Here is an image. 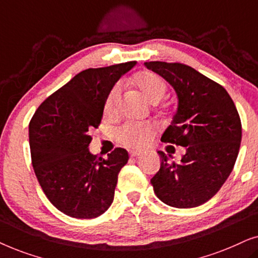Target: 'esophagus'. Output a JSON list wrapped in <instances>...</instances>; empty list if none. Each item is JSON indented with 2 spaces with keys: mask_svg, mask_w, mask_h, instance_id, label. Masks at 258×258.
Returning <instances> with one entry per match:
<instances>
[{
  "mask_svg": "<svg viewBox=\"0 0 258 258\" xmlns=\"http://www.w3.org/2000/svg\"><path fill=\"white\" fill-rule=\"evenodd\" d=\"M129 154L132 157H137V156H140L142 153H141V151H137V150H132Z\"/></svg>",
  "mask_w": 258,
  "mask_h": 258,
  "instance_id": "1",
  "label": "esophagus"
}]
</instances>
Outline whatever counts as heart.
<instances>
[{
  "mask_svg": "<svg viewBox=\"0 0 258 258\" xmlns=\"http://www.w3.org/2000/svg\"><path fill=\"white\" fill-rule=\"evenodd\" d=\"M133 83L141 94L151 103H157L164 96L167 91V84L160 76L153 72H140L133 79ZM121 86L116 84L109 91L107 98L104 101V112L107 115L114 114L116 110ZM155 134V128L150 123H128L122 125L116 133L117 140L124 146L134 149H142L150 142Z\"/></svg>",
  "mask_w": 258,
  "mask_h": 258,
  "instance_id": "heart-1",
  "label": "heart"
}]
</instances>
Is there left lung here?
<instances>
[{
    "mask_svg": "<svg viewBox=\"0 0 258 258\" xmlns=\"http://www.w3.org/2000/svg\"><path fill=\"white\" fill-rule=\"evenodd\" d=\"M144 66L177 95V110L161 141L185 148L178 163L157 151L162 162L150 181L154 191L170 207H199L216 195L234 169L242 140L237 109L221 84L191 67L160 61Z\"/></svg>",
    "mask_w": 258,
    "mask_h": 258,
    "instance_id": "1",
    "label": "left lung"
}]
</instances>
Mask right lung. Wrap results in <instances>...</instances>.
<instances>
[{
    "label": "right lung",
    "mask_w": 258,
    "mask_h": 258,
    "mask_svg": "<svg viewBox=\"0 0 258 258\" xmlns=\"http://www.w3.org/2000/svg\"><path fill=\"white\" fill-rule=\"evenodd\" d=\"M135 66L132 61L83 70L50 95L29 123L35 175L48 200L70 217H98L114 201L128 151L116 148L108 158L93 155L90 130L100 125L109 91Z\"/></svg>",
    "instance_id": "right-lung-1"
}]
</instances>
